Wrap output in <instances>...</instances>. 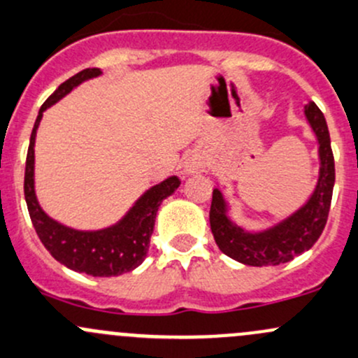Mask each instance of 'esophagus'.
<instances>
[{
    "instance_id": "esophagus-1",
    "label": "esophagus",
    "mask_w": 358,
    "mask_h": 358,
    "mask_svg": "<svg viewBox=\"0 0 358 358\" xmlns=\"http://www.w3.org/2000/svg\"><path fill=\"white\" fill-rule=\"evenodd\" d=\"M206 169V159L201 154H190L187 156L185 163H183V173L185 175H195V173H202Z\"/></svg>"
}]
</instances>
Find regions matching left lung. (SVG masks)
I'll return each mask as SVG.
<instances>
[{"label":"left lung","instance_id":"left-lung-1","mask_svg":"<svg viewBox=\"0 0 358 358\" xmlns=\"http://www.w3.org/2000/svg\"><path fill=\"white\" fill-rule=\"evenodd\" d=\"M306 120L317 141L319 176L306 204L278 223L262 229H245L229 217V204L220 187L213 190L210 229L223 254L245 266L262 268L292 261L317 242L326 227L334 187V157L324 115L308 101Z\"/></svg>","mask_w":358,"mask_h":358}]
</instances>
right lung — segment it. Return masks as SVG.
I'll return each instance as SVG.
<instances>
[{"label": "right lung", "instance_id": "add662e5", "mask_svg": "<svg viewBox=\"0 0 358 358\" xmlns=\"http://www.w3.org/2000/svg\"><path fill=\"white\" fill-rule=\"evenodd\" d=\"M101 73H103L101 69L78 71L77 75L63 82L41 106L32 134H30L24 192L34 228L52 257L77 273L108 278L129 273L144 262L149 250L150 235L154 231L157 209L164 199L175 194V190L180 187V180L178 176H169L157 185L150 187L134 202V206L127 210L122 220L101 229H75L52 220L44 213L37 201L36 180H34V168H36L34 166L36 164L34 145H36V135L43 120V113L63 99L75 87L90 78L99 77Z\"/></svg>", "mask_w": 358, "mask_h": 358}]
</instances>
